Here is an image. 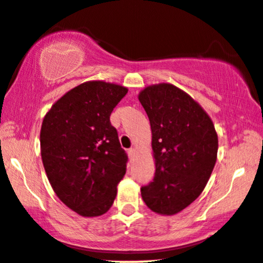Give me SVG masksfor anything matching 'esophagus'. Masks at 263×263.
<instances>
[{
    "label": "esophagus",
    "instance_id": "1",
    "mask_svg": "<svg viewBox=\"0 0 263 263\" xmlns=\"http://www.w3.org/2000/svg\"><path fill=\"white\" fill-rule=\"evenodd\" d=\"M128 155L131 156V158H134V156L136 155V149H135V148L128 149Z\"/></svg>",
    "mask_w": 263,
    "mask_h": 263
}]
</instances>
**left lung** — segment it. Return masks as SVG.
I'll use <instances>...</instances> for the list:
<instances>
[{
	"label": "left lung",
	"instance_id": "obj_1",
	"mask_svg": "<svg viewBox=\"0 0 263 263\" xmlns=\"http://www.w3.org/2000/svg\"><path fill=\"white\" fill-rule=\"evenodd\" d=\"M152 129L155 176L141 188L159 215H176L204 191L217 160L218 137L201 105L171 84L147 86L138 95Z\"/></svg>",
	"mask_w": 263,
	"mask_h": 263
}]
</instances>
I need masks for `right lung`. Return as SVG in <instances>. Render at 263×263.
<instances>
[{"instance_id": "obj_1", "label": "right lung", "mask_w": 263, "mask_h": 263, "mask_svg": "<svg viewBox=\"0 0 263 263\" xmlns=\"http://www.w3.org/2000/svg\"><path fill=\"white\" fill-rule=\"evenodd\" d=\"M127 87L86 81L62 96L45 115L41 158L57 197L84 217L111 208L126 174L127 156L110 124V114Z\"/></svg>"}]
</instances>
